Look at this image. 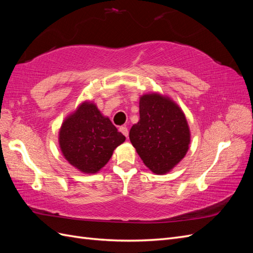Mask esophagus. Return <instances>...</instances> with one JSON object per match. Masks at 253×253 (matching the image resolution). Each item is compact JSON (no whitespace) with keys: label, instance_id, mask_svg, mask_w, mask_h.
<instances>
[{"label":"esophagus","instance_id":"34e87169","mask_svg":"<svg viewBox=\"0 0 253 253\" xmlns=\"http://www.w3.org/2000/svg\"><path fill=\"white\" fill-rule=\"evenodd\" d=\"M120 132L124 134L126 137H127L128 136V129H127V127L126 126H120Z\"/></svg>","mask_w":253,"mask_h":253}]
</instances>
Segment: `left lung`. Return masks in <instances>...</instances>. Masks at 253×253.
Listing matches in <instances>:
<instances>
[{
	"instance_id": "obj_1",
	"label": "left lung",
	"mask_w": 253,
	"mask_h": 253,
	"mask_svg": "<svg viewBox=\"0 0 253 253\" xmlns=\"http://www.w3.org/2000/svg\"><path fill=\"white\" fill-rule=\"evenodd\" d=\"M140 119L129 140L143 164L155 174H166L185 157L190 129L185 114L170 98L159 94L140 97Z\"/></svg>"
}]
</instances>
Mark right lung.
Segmentation results:
<instances>
[{
    "label": "right lung",
    "instance_id": "1",
    "mask_svg": "<svg viewBox=\"0 0 253 253\" xmlns=\"http://www.w3.org/2000/svg\"><path fill=\"white\" fill-rule=\"evenodd\" d=\"M126 140L111 120L91 102H83L68 116L59 132L60 149L65 159L83 173H97L114 150Z\"/></svg>",
    "mask_w": 253,
    "mask_h": 253
}]
</instances>
